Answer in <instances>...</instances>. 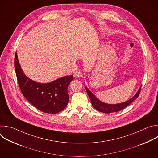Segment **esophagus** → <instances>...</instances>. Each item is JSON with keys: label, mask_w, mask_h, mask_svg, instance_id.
<instances>
[{"label": "esophagus", "mask_w": 158, "mask_h": 158, "mask_svg": "<svg viewBox=\"0 0 158 158\" xmlns=\"http://www.w3.org/2000/svg\"><path fill=\"white\" fill-rule=\"evenodd\" d=\"M74 76H75V77H76L81 78V77H82V73H81V71H76V72L74 73Z\"/></svg>", "instance_id": "1"}]
</instances>
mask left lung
I'll list each match as a JSON object with an SVG mask.
<instances>
[{"label": "left lung", "mask_w": 158, "mask_h": 158, "mask_svg": "<svg viewBox=\"0 0 158 158\" xmlns=\"http://www.w3.org/2000/svg\"><path fill=\"white\" fill-rule=\"evenodd\" d=\"M141 86L138 90V91L137 93L135 94L131 99H129L127 101H125L124 102L120 103V104H107L104 103L100 100H99L94 94L92 93L90 90L85 87V90L86 92L90 98V100H91V102L92 103L93 106L98 110L101 112H104V113H111V112H118L123 109H124L126 107L129 106L132 102H133L134 100H136L141 92Z\"/></svg>", "instance_id": "1"}]
</instances>
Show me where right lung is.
Here are the masks:
<instances>
[{"instance_id": "add662e5", "label": "right lung", "mask_w": 158, "mask_h": 158, "mask_svg": "<svg viewBox=\"0 0 158 158\" xmlns=\"http://www.w3.org/2000/svg\"><path fill=\"white\" fill-rule=\"evenodd\" d=\"M14 66L21 92L32 106L42 112L50 114L58 113L65 108L69 101L67 87L73 79V75L59 78L49 83L36 82L24 74L17 52Z\"/></svg>"}]
</instances>
